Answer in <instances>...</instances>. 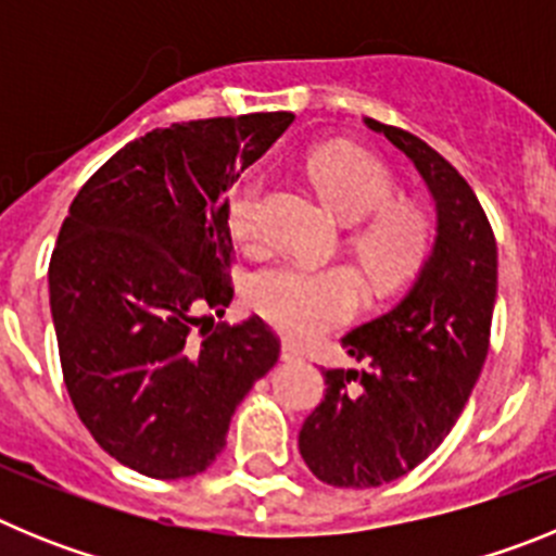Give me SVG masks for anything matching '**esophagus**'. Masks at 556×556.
I'll use <instances>...</instances> for the list:
<instances>
[{
	"label": "esophagus",
	"instance_id": "esophagus-1",
	"mask_svg": "<svg viewBox=\"0 0 556 556\" xmlns=\"http://www.w3.org/2000/svg\"><path fill=\"white\" fill-rule=\"evenodd\" d=\"M281 358H283V362H301L303 353H301V348L292 345V342H283V345H281Z\"/></svg>",
	"mask_w": 556,
	"mask_h": 556
}]
</instances>
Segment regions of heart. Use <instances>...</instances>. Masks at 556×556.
I'll return each instance as SVG.
<instances>
[{
	"instance_id": "1",
	"label": "heart",
	"mask_w": 556,
	"mask_h": 556,
	"mask_svg": "<svg viewBox=\"0 0 556 556\" xmlns=\"http://www.w3.org/2000/svg\"><path fill=\"white\" fill-rule=\"evenodd\" d=\"M320 198L339 217L362 219L353 230V248L378 289L392 287L424 255L429 225L420 208L387 203L392 198V172L376 155L353 144L323 147L308 161ZM262 178L248 175L230 189L228 219L239 242L258 239ZM250 306L264 320L294 339L348 323L365 306V283L351 267H308L301 262H273L253 275Z\"/></svg>"
}]
</instances>
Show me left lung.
Masks as SVG:
<instances>
[{
    "label": "left lung",
    "instance_id": "1",
    "mask_svg": "<svg viewBox=\"0 0 556 556\" xmlns=\"http://www.w3.org/2000/svg\"><path fill=\"white\" fill-rule=\"evenodd\" d=\"M365 125L404 152L429 186L437 236L424 267L387 314L342 337L362 370H323L326 397L298 445L331 488H378L417 468L454 429L488 358L498 250L473 189L424 139Z\"/></svg>",
    "mask_w": 556,
    "mask_h": 556
}]
</instances>
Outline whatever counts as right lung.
Masks as SVG:
<instances>
[{"label": "right lung", "instance_id": "add662e5", "mask_svg": "<svg viewBox=\"0 0 556 556\" xmlns=\"http://www.w3.org/2000/svg\"><path fill=\"white\" fill-rule=\"evenodd\" d=\"M292 119L159 127L68 205L49 262L63 381L100 448L152 479L203 473L236 406L278 362L281 342L262 317L228 326L203 312L223 317L233 301L228 189Z\"/></svg>", "mask_w": 556, "mask_h": 556}]
</instances>
